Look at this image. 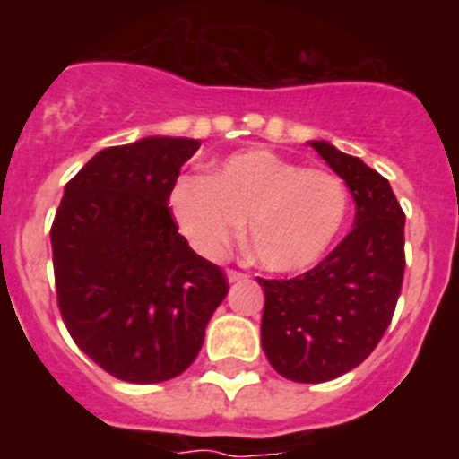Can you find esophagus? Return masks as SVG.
Listing matches in <instances>:
<instances>
[{
	"label": "esophagus",
	"instance_id": "1",
	"mask_svg": "<svg viewBox=\"0 0 459 459\" xmlns=\"http://www.w3.org/2000/svg\"><path fill=\"white\" fill-rule=\"evenodd\" d=\"M248 275L241 273V271H227V282H241V280H246Z\"/></svg>",
	"mask_w": 459,
	"mask_h": 459
}]
</instances>
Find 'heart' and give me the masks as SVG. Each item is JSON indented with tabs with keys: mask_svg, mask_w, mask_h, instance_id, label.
<instances>
[{
	"mask_svg": "<svg viewBox=\"0 0 459 459\" xmlns=\"http://www.w3.org/2000/svg\"><path fill=\"white\" fill-rule=\"evenodd\" d=\"M169 211L186 241L216 259L248 222V248L273 273H299L331 250L350 213L338 174L301 168L269 149L227 156L209 174H184L169 190Z\"/></svg>",
	"mask_w": 459,
	"mask_h": 459,
	"instance_id": "obj_1",
	"label": "heart"
}]
</instances>
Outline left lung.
Instances as JSON below:
<instances>
[{
  "mask_svg": "<svg viewBox=\"0 0 459 459\" xmlns=\"http://www.w3.org/2000/svg\"><path fill=\"white\" fill-rule=\"evenodd\" d=\"M344 179L356 204L351 232L315 269L264 290L262 347L278 375L322 384L360 366L395 310L404 275V213L379 172L326 140L307 142Z\"/></svg>",
  "mask_w": 459,
  "mask_h": 459,
  "instance_id": "left-lung-1",
  "label": "left lung"
}]
</instances>
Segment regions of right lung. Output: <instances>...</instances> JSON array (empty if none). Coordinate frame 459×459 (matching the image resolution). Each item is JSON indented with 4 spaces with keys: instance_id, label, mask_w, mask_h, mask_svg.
<instances>
[{
    "instance_id": "1",
    "label": "right lung",
    "mask_w": 459,
    "mask_h": 459,
    "mask_svg": "<svg viewBox=\"0 0 459 459\" xmlns=\"http://www.w3.org/2000/svg\"><path fill=\"white\" fill-rule=\"evenodd\" d=\"M197 149L200 140L163 135L103 149L68 181L52 222L64 324L121 381L179 377L227 296L222 271L190 248L168 209Z\"/></svg>"
}]
</instances>
